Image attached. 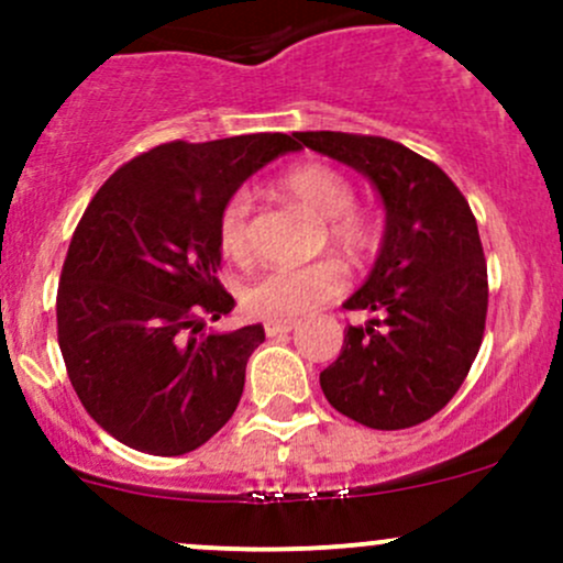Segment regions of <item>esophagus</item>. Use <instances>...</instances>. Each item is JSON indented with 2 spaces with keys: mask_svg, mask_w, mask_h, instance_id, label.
<instances>
[{
  "mask_svg": "<svg viewBox=\"0 0 563 563\" xmlns=\"http://www.w3.org/2000/svg\"><path fill=\"white\" fill-rule=\"evenodd\" d=\"M297 327V321H266V338H280V334H288L291 329Z\"/></svg>",
  "mask_w": 563,
  "mask_h": 563,
  "instance_id": "1",
  "label": "esophagus"
}]
</instances>
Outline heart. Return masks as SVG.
<instances>
[{"label": "heart", "mask_w": 563, "mask_h": 563, "mask_svg": "<svg viewBox=\"0 0 563 563\" xmlns=\"http://www.w3.org/2000/svg\"><path fill=\"white\" fill-rule=\"evenodd\" d=\"M283 190L327 223V236L345 255H362L373 245L371 220L354 209V187L338 168L323 163H299L280 179ZM250 212L253 198L240 190L220 212V250L242 261L250 253ZM343 288V275L334 264L275 266L261 272L245 286V305L269 321H294L332 299Z\"/></svg>", "instance_id": "1"}]
</instances>
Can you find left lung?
Wrapping results in <instances>:
<instances>
[{"instance_id": "obj_1", "label": "left lung", "mask_w": 563, "mask_h": 563, "mask_svg": "<svg viewBox=\"0 0 563 563\" xmlns=\"http://www.w3.org/2000/svg\"><path fill=\"white\" fill-rule=\"evenodd\" d=\"M294 139L365 176L387 214L376 264L343 302L371 318L345 329L323 395L365 428H413L455 397L479 354L487 264L474 214L455 181L408 146L332 130Z\"/></svg>"}]
</instances>
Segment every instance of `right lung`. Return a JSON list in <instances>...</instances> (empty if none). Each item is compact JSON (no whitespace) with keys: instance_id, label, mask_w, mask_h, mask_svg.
<instances>
[{"instance_id":"right-lung-1","label":"right lung","mask_w":563,"mask_h":563,"mask_svg":"<svg viewBox=\"0 0 563 563\" xmlns=\"http://www.w3.org/2000/svg\"><path fill=\"white\" fill-rule=\"evenodd\" d=\"M302 146L283 133L185 144L124 163L84 212L56 294L67 376L89 417L150 455L207 444L245 389L264 327L218 332L220 212L258 168Z\"/></svg>"}]
</instances>
